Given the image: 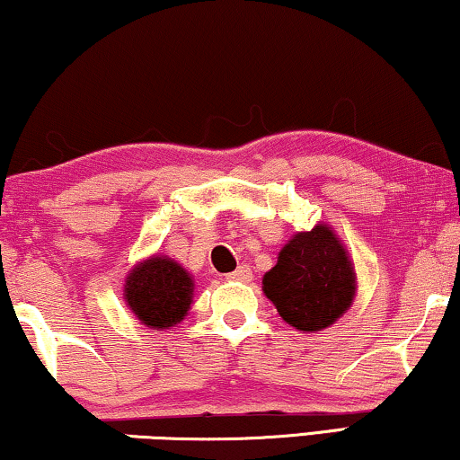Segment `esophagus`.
Listing matches in <instances>:
<instances>
[{"mask_svg": "<svg viewBox=\"0 0 460 460\" xmlns=\"http://www.w3.org/2000/svg\"><path fill=\"white\" fill-rule=\"evenodd\" d=\"M228 279H232V282H251L252 270L249 268V265H238V270L228 274Z\"/></svg>", "mask_w": 460, "mask_h": 460, "instance_id": "1", "label": "esophagus"}]
</instances>
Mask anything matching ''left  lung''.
<instances>
[{
	"label": "left lung",
	"instance_id": "1",
	"mask_svg": "<svg viewBox=\"0 0 460 460\" xmlns=\"http://www.w3.org/2000/svg\"><path fill=\"white\" fill-rule=\"evenodd\" d=\"M261 284L279 317L303 334L330 328L357 296L355 263L325 222L295 232Z\"/></svg>",
	"mask_w": 460,
	"mask_h": 460
}]
</instances>
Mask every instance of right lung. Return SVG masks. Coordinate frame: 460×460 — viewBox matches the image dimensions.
Masks as SVG:
<instances>
[{"instance_id":"right-lung-1","label":"right lung","mask_w":460,"mask_h":460,"mask_svg":"<svg viewBox=\"0 0 460 460\" xmlns=\"http://www.w3.org/2000/svg\"><path fill=\"white\" fill-rule=\"evenodd\" d=\"M195 295L192 274L168 255H151L128 271L124 301L138 322L162 332L189 315Z\"/></svg>"}]
</instances>
